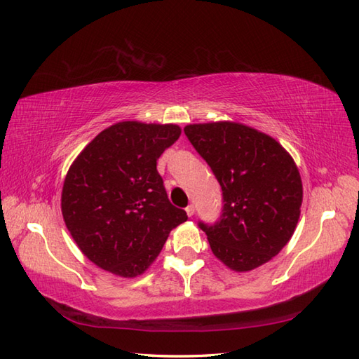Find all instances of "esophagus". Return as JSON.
<instances>
[{
	"label": "esophagus",
	"instance_id": "obj_1",
	"mask_svg": "<svg viewBox=\"0 0 359 359\" xmlns=\"http://www.w3.org/2000/svg\"><path fill=\"white\" fill-rule=\"evenodd\" d=\"M185 211H187V215L191 217V216H194V211H196V208H194V205H188V207L185 208Z\"/></svg>",
	"mask_w": 359,
	"mask_h": 359
}]
</instances>
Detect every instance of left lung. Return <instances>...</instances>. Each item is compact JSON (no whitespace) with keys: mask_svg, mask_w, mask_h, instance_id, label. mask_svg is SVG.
Segmentation results:
<instances>
[{"mask_svg":"<svg viewBox=\"0 0 359 359\" xmlns=\"http://www.w3.org/2000/svg\"><path fill=\"white\" fill-rule=\"evenodd\" d=\"M184 131L222 187L215 225L199 224L211 251L233 271H250L284 248L301 215L302 180L273 137L236 121L187 125Z\"/></svg>","mask_w":359,"mask_h":359,"instance_id":"left-lung-1","label":"left lung"}]
</instances>
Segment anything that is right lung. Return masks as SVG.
Masks as SVG:
<instances>
[{
	"label": "right lung",
	"mask_w": 359,
	"mask_h": 359,
	"mask_svg": "<svg viewBox=\"0 0 359 359\" xmlns=\"http://www.w3.org/2000/svg\"><path fill=\"white\" fill-rule=\"evenodd\" d=\"M177 125L129 120L103 129L66 174L62 212L90 262L120 278L149 269L171 230L188 219L168 199L157 158L179 139Z\"/></svg>",
	"instance_id": "right-lung-1"
}]
</instances>
